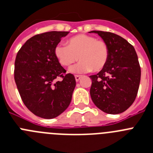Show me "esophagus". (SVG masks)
<instances>
[{"label":"esophagus","mask_w":153,"mask_h":153,"mask_svg":"<svg viewBox=\"0 0 153 153\" xmlns=\"http://www.w3.org/2000/svg\"><path fill=\"white\" fill-rule=\"evenodd\" d=\"M75 81H79V80H80V78H81V75H75Z\"/></svg>","instance_id":"obj_1"}]
</instances>
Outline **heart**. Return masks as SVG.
<instances>
[{
    "instance_id": "heart-1",
    "label": "heart",
    "mask_w": 153,
    "mask_h": 153,
    "mask_svg": "<svg viewBox=\"0 0 153 153\" xmlns=\"http://www.w3.org/2000/svg\"><path fill=\"white\" fill-rule=\"evenodd\" d=\"M54 54L59 63L68 67L78 59L80 62L70 68L72 73H85L92 69L99 72L106 65L109 50L106 43L95 37L78 35L67 41V46L58 44Z\"/></svg>"
}]
</instances>
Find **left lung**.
Wrapping results in <instances>:
<instances>
[{"instance_id": "obj_1", "label": "left lung", "mask_w": 153, "mask_h": 153, "mask_svg": "<svg viewBox=\"0 0 153 153\" xmlns=\"http://www.w3.org/2000/svg\"><path fill=\"white\" fill-rule=\"evenodd\" d=\"M108 45L109 56L105 66L92 80L90 94L94 103L102 112L119 114L134 102L141 70L134 48L125 38L109 31H91Z\"/></svg>"}]
</instances>
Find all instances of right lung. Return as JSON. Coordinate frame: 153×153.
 <instances>
[{"label": "right lung", "instance_id": "1", "mask_svg": "<svg viewBox=\"0 0 153 153\" xmlns=\"http://www.w3.org/2000/svg\"><path fill=\"white\" fill-rule=\"evenodd\" d=\"M68 31H48L31 37L17 53L14 79L25 106L33 114L51 119L64 112L72 100L75 76L66 74L54 48ZM61 77V81H56Z\"/></svg>", "mask_w": 153, "mask_h": 153}]
</instances>
